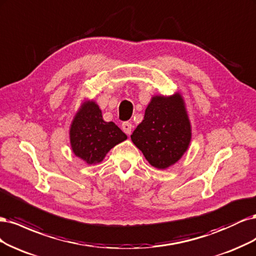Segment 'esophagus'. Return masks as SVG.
<instances>
[{"mask_svg":"<svg viewBox=\"0 0 256 256\" xmlns=\"http://www.w3.org/2000/svg\"><path fill=\"white\" fill-rule=\"evenodd\" d=\"M132 128H133V126H132L130 122L126 121V122H123V123H122V130H123V132H124V133H126V135H130V134Z\"/></svg>","mask_w":256,"mask_h":256,"instance_id":"obj_1","label":"esophagus"}]
</instances>
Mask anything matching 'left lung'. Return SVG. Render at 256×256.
Listing matches in <instances>:
<instances>
[{
	"instance_id": "left-lung-1",
	"label": "left lung",
	"mask_w": 256,
	"mask_h": 256,
	"mask_svg": "<svg viewBox=\"0 0 256 256\" xmlns=\"http://www.w3.org/2000/svg\"><path fill=\"white\" fill-rule=\"evenodd\" d=\"M130 139L153 167L166 169L176 164L192 139L190 122L180 94L153 96Z\"/></svg>"
}]
</instances>
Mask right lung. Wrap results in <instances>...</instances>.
Here are the masks:
<instances>
[{"label": "right lung", "mask_w": 256, "mask_h": 256, "mask_svg": "<svg viewBox=\"0 0 256 256\" xmlns=\"http://www.w3.org/2000/svg\"><path fill=\"white\" fill-rule=\"evenodd\" d=\"M126 138L114 122L103 120L101 110L94 101L82 106L70 128L73 153L89 164L102 162L112 148Z\"/></svg>", "instance_id": "1"}]
</instances>
